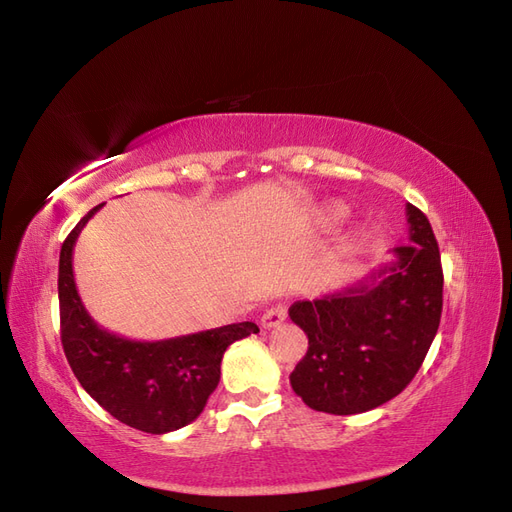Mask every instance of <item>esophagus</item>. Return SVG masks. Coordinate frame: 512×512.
I'll list each match as a JSON object with an SVG mask.
<instances>
[{
  "instance_id": "esophagus-1",
  "label": "esophagus",
  "mask_w": 512,
  "mask_h": 512,
  "mask_svg": "<svg viewBox=\"0 0 512 512\" xmlns=\"http://www.w3.org/2000/svg\"><path fill=\"white\" fill-rule=\"evenodd\" d=\"M288 317V309H286V305H275V307H271V309H267L262 313V317H260V324H262V328H277L279 324H284V320Z\"/></svg>"
}]
</instances>
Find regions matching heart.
Here are the masks:
<instances>
[{"label": "heart", "mask_w": 512, "mask_h": 512, "mask_svg": "<svg viewBox=\"0 0 512 512\" xmlns=\"http://www.w3.org/2000/svg\"><path fill=\"white\" fill-rule=\"evenodd\" d=\"M343 216H345V205H341V203H330V205H326L324 211H322V222H324L326 226H332V224H337ZM354 248H356V239H349V241L345 243V250H354Z\"/></svg>", "instance_id": "1"}]
</instances>
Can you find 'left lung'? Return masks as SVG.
Returning a JSON list of instances; mask_svg holds the SVG:
<instances>
[{"instance_id":"8db88e82","label":"left lung","mask_w":512,"mask_h":512,"mask_svg":"<svg viewBox=\"0 0 512 512\" xmlns=\"http://www.w3.org/2000/svg\"><path fill=\"white\" fill-rule=\"evenodd\" d=\"M407 224L411 243L394 248V260L341 292L290 307V320L309 339L290 383L313 411L377 409L424 362L443 311V269L432 226L411 203Z\"/></svg>"}]
</instances>
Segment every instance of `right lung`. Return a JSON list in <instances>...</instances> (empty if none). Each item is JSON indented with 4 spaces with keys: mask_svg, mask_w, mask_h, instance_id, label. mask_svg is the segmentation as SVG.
Segmentation results:
<instances>
[{
    "mask_svg": "<svg viewBox=\"0 0 512 512\" xmlns=\"http://www.w3.org/2000/svg\"><path fill=\"white\" fill-rule=\"evenodd\" d=\"M93 207L63 241L59 256L61 343L76 379L122 424L167 434L195 421L220 381L226 347L258 332L254 322L228 324L165 341H133L101 328L74 279V245Z\"/></svg>",
    "mask_w": 512,
    "mask_h": 512,
    "instance_id": "1",
    "label": "right lung"
}]
</instances>
